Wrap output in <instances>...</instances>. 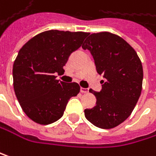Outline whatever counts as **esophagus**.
Listing matches in <instances>:
<instances>
[{"label":"esophagus","instance_id":"1","mask_svg":"<svg viewBox=\"0 0 156 156\" xmlns=\"http://www.w3.org/2000/svg\"><path fill=\"white\" fill-rule=\"evenodd\" d=\"M80 91H81V93H88L89 92V89H84V88H81L80 89Z\"/></svg>","mask_w":156,"mask_h":156}]
</instances>
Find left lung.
Instances as JSON below:
<instances>
[{
    "label": "left lung",
    "instance_id": "obj_1",
    "mask_svg": "<svg viewBox=\"0 0 156 156\" xmlns=\"http://www.w3.org/2000/svg\"><path fill=\"white\" fill-rule=\"evenodd\" d=\"M82 47L90 51L98 73L106 79L101 92L90 90L97 102L94 108L84 111L85 117L99 128H114L132 114L140 98L142 62L124 39L109 32L91 34Z\"/></svg>",
    "mask_w": 156,
    "mask_h": 156
}]
</instances>
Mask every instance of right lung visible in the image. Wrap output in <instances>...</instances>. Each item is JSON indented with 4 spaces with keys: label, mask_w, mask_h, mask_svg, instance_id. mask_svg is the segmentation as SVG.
<instances>
[{
    "label": "right lung",
    "mask_w": 156,
    "mask_h": 156,
    "mask_svg": "<svg viewBox=\"0 0 156 156\" xmlns=\"http://www.w3.org/2000/svg\"><path fill=\"white\" fill-rule=\"evenodd\" d=\"M89 33L49 30L31 38L20 49L12 66L13 89L24 113L47 125L60 119L80 85L56 80L65 72L70 54L79 49Z\"/></svg>",
    "instance_id": "1"
}]
</instances>
